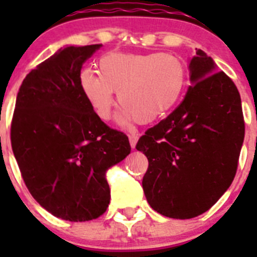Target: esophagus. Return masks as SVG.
Here are the masks:
<instances>
[{
  "label": "esophagus",
  "instance_id": "34e87169",
  "mask_svg": "<svg viewBox=\"0 0 257 257\" xmlns=\"http://www.w3.org/2000/svg\"><path fill=\"white\" fill-rule=\"evenodd\" d=\"M138 135H135V134H131L130 136H128V140H130V145H131V148H135V145L136 143H138Z\"/></svg>",
  "mask_w": 257,
  "mask_h": 257
}]
</instances>
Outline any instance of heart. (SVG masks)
Returning a JSON list of instances; mask_svg holds the SVG:
<instances>
[{
  "instance_id": "heart-1",
  "label": "heart",
  "mask_w": 257,
  "mask_h": 257,
  "mask_svg": "<svg viewBox=\"0 0 257 257\" xmlns=\"http://www.w3.org/2000/svg\"><path fill=\"white\" fill-rule=\"evenodd\" d=\"M99 73L83 69L78 83L97 117H112L114 91L122 105L119 119L151 123L174 108L185 88L187 70L180 59L169 54L109 52L99 59Z\"/></svg>"
}]
</instances>
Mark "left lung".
I'll list each match as a JSON object with an SVG mask.
<instances>
[{"mask_svg":"<svg viewBox=\"0 0 257 257\" xmlns=\"http://www.w3.org/2000/svg\"><path fill=\"white\" fill-rule=\"evenodd\" d=\"M206 52L190 60L185 97L171 114L147 130L136 149L148 158L143 178L147 201L172 219L210 210L230 187L244 139L239 92Z\"/></svg>","mask_w":257,"mask_h":257,"instance_id":"left-lung-1","label":"left lung"}]
</instances>
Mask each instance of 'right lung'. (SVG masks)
<instances>
[{"label":"right lung","mask_w":257,"mask_h":257,"mask_svg":"<svg viewBox=\"0 0 257 257\" xmlns=\"http://www.w3.org/2000/svg\"><path fill=\"white\" fill-rule=\"evenodd\" d=\"M101 45L67 46L32 69L19 88L11 147L32 197L54 216L88 221L106 211L105 172L130 154L79 88L81 68Z\"/></svg>","instance_id":"1"}]
</instances>
